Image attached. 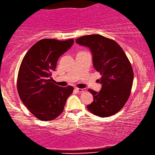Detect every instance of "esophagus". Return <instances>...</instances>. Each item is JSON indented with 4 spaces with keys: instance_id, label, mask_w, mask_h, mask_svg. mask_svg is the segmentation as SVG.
I'll return each mask as SVG.
<instances>
[{
    "instance_id": "34e87169",
    "label": "esophagus",
    "mask_w": 155,
    "mask_h": 155,
    "mask_svg": "<svg viewBox=\"0 0 155 155\" xmlns=\"http://www.w3.org/2000/svg\"><path fill=\"white\" fill-rule=\"evenodd\" d=\"M75 90H76L79 93H82V92H85V91H86V88H78L76 87L75 88Z\"/></svg>"
}]
</instances>
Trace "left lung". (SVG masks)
Instances as JSON below:
<instances>
[{"instance_id":"8db88e82","label":"left lung","mask_w":155,"mask_h":155,"mask_svg":"<svg viewBox=\"0 0 155 155\" xmlns=\"http://www.w3.org/2000/svg\"><path fill=\"white\" fill-rule=\"evenodd\" d=\"M92 53L93 65L101 76L99 92L89 89L94 101L87 106L100 117H108L120 110L130 95L134 72L127 56L115 41L100 35H90L75 40Z\"/></svg>"}]
</instances>
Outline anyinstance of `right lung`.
I'll use <instances>...</instances> for the list:
<instances>
[{"mask_svg": "<svg viewBox=\"0 0 155 155\" xmlns=\"http://www.w3.org/2000/svg\"><path fill=\"white\" fill-rule=\"evenodd\" d=\"M74 40L44 39L28 50L20 65L17 91L22 102L37 118L50 121L64 111L74 87H59L52 82L59 58L73 45Z\"/></svg>", "mask_w": 155, "mask_h": 155, "instance_id": "right-lung-1", "label": "right lung"}]
</instances>
